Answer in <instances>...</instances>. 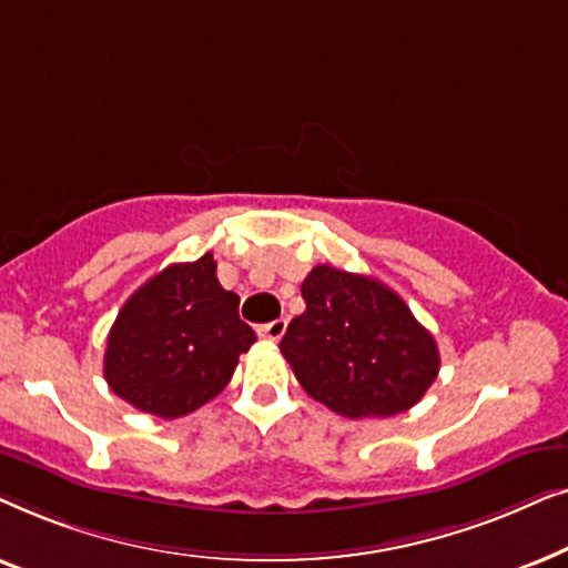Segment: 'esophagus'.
Listing matches in <instances>:
<instances>
[{"mask_svg":"<svg viewBox=\"0 0 568 568\" xmlns=\"http://www.w3.org/2000/svg\"><path fill=\"white\" fill-rule=\"evenodd\" d=\"M284 331H286L284 317H278V321H271L266 325H258V336L266 338V341H278L284 336Z\"/></svg>","mask_w":568,"mask_h":568,"instance_id":"1","label":"esophagus"}]
</instances>
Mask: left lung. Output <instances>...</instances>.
<instances>
[{
  "label": "left lung",
  "mask_w": 568,
  "mask_h": 568,
  "mask_svg": "<svg viewBox=\"0 0 568 568\" xmlns=\"http://www.w3.org/2000/svg\"><path fill=\"white\" fill-rule=\"evenodd\" d=\"M302 300L278 348L310 398L346 418H385L414 408L437 379V341L390 286L315 266Z\"/></svg>",
  "instance_id": "1"
}]
</instances>
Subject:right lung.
<instances>
[{
    "label": "right lung",
    "instance_id": "add662e5",
    "mask_svg": "<svg viewBox=\"0 0 568 568\" xmlns=\"http://www.w3.org/2000/svg\"><path fill=\"white\" fill-rule=\"evenodd\" d=\"M237 307L212 253L162 268L131 294L108 333L105 383L144 414L189 416L224 390L240 354L255 344Z\"/></svg>",
    "mask_w": 568,
    "mask_h": 568
}]
</instances>
